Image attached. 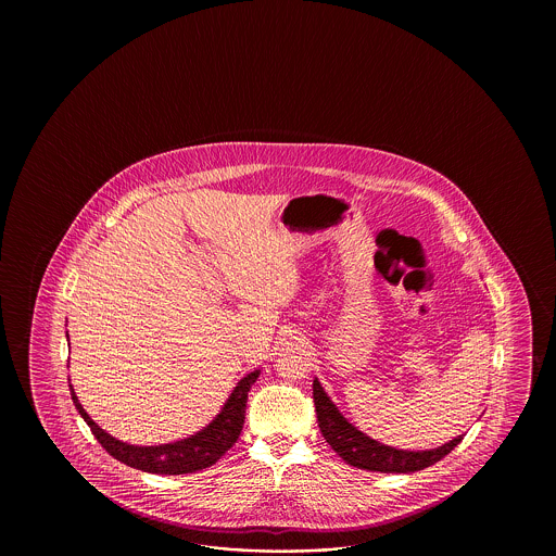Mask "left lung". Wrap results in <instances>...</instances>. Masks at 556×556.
I'll list each match as a JSON object with an SVG mask.
<instances>
[{
    "label": "left lung",
    "mask_w": 556,
    "mask_h": 556,
    "mask_svg": "<svg viewBox=\"0 0 556 556\" xmlns=\"http://www.w3.org/2000/svg\"><path fill=\"white\" fill-rule=\"evenodd\" d=\"M314 405L318 415L319 431L343 462L357 469L379 472L421 471L441 462L463 441V435L441 445L438 450L405 451L381 445L376 439L367 438L357 427L348 424L338 407L331 403L318 379H314Z\"/></svg>",
    "instance_id": "1"
}]
</instances>
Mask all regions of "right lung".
<instances>
[{"label":"right lung","mask_w":556,"mask_h":556,"mask_svg":"<svg viewBox=\"0 0 556 556\" xmlns=\"http://www.w3.org/2000/svg\"><path fill=\"white\" fill-rule=\"evenodd\" d=\"M258 374L261 371L256 369L247 378L240 379L237 390L232 391L223 412L214 417L211 426L204 427L197 435H190L175 443H166V445H156V447H135L111 438L87 415L73 388L70 390H72V400L77 412L84 417L85 424L91 427L94 439L117 462L125 463L132 469L156 472V475H185V472L202 471L211 467L237 443L238 435L244 426L249 391L258 378Z\"/></svg>","instance_id":"add662e5"}]
</instances>
